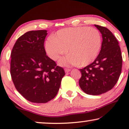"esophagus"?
<instances>
[{
  "label": "esophagus",
  "instance_id": "34e87169",
  "mask_svg": "<svg viewBox=\"0 0 129 129\" xmlns=\"http://www.w3.org/2000/svg\"><path fill=\"white\" fill-rule=\"evenodd\" d=\"M70 70H71V69H69V68H65L64 69V71L66 73H68L69 72H70Z\"/></svg>",
  "mask_w": 129,
  "mask_h": 129
}]
</instances>
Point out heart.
Instances as JSON below:
<instances>
[{
  "label": "heart",
  "mask_w": 129,
  "mask_h": 129,
  "mask_svg": "<svg viewBox=\"0 0 129 129\" xmlns=\"http://www.w3.org/2000/svg\"><path fill=\"white\" fill-rule=\"evenodd\" d=\"M102 46L100 32L94 28L77 27L66 28L57 31L53 38H49L45 44L47 54L52 60H57L61 66L77 65L85 66L94 60Z\"/></svg>",
  "instance_id": "obj_1"
}]
</instances>
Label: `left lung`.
Listing matches in <instances>:
<instances>
[{"instance_id": "left-lung-1", "label": "left lung", "mask_w": 129, "mask_h": 129, "mask_svg": "<svg viewBox=\"0 0 129 129\" xmlns=\"http://www.w3.org/2000/svg\"><path fill=\"white\" fill-rule=\"evenodd\" d=\"M102 35L100 52L92 63L81 69L79 83L81 89L90 95H99L110 90L121 74L122 56L119 42L105 27L94 24Z\"/></svg>"}]
</instances>
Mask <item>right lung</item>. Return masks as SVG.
<instances>
[{"mask_svg":"<svg viewBox=\"0 0 129 129\" xmlns=\"http://www.w3.org/2000/svg\"><path fill=\"white\" fill-rule=\"evenodd\" d=\"M46 30L27 31L12 49L10 75L16 89L26 100L45 103L56 96L64 69L46 55Z\"/></svg>","mask_w":129,"mask_h":129,"instance_id":"1","label":"right lung"}]
</instances>
